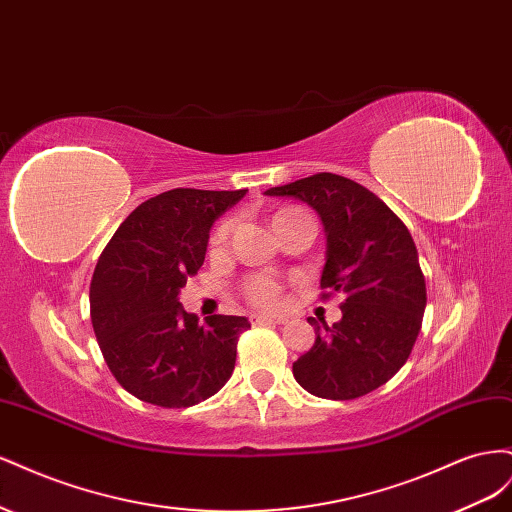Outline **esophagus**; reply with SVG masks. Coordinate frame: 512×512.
Listing matches in <instances>:
<instances>
[{
	"label": "esophagus",
	"mask_w": 512,
	"mask_h": 512,
	"mask_svg": "<svg viewBox=\"0 0 512 512\" xmlns=\"http://www.w3.org/2000/svg\"><path fill=\"white\" fill-rule=\"evenodd\" d=\"M250 322L254 327H260V324H284L286 318L284 316H267V314H252Z\"/></svg>",
	"instance_id": "1"
}]
</instances>
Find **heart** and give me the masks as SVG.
Returning <instances> with one entry per match:
<instances>
[{
    "mask_svg": "<svg viewBox=\"0 0 512 512\" xmlns=\"http://www.w3.org/2000/svg\"><path fill=\"white\" fill-rule=\"evenodd\" d=\"M301 215H305L301 209H294V207L280 209V211L273 215V226L282 224L286 220H292V218H301ZM228 230H230V224H222L218 230H215V235L211 239L213 250H220V247L226 243ZM245 292H247V297H250L254 303L273 305L277 301V297H280V286H277V282L271 280V277L260 275V277H254V280L247 282Z\"/></svg>",
    "mask_w": 512,
    "mask_h": 512,
    "instance_id": "1",
    "label": "heart"
}]
</instances>
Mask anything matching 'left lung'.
Listing matches in <instances>:
<instances>
[{
    "instance_id": "obj_1",
    "label": "left lung",
    "mask_w": 512,
    "mask_h": 512,
    "mask_svg": "<svg viewBox=\"0 0 512 512\" xmlns=\"http://www.w3.org/2000/svg\"><path fill=\"white\" fill-rule=\"evenodd\" d=\"M265 194L303 200L318 213L327 237L320 286L344 297L333 327L307 318L316 342L292 363L294 380L322 399L376 391L408 361L427 305L410 230L374 192L333 173Z\"/></svg>"
}]
</instances>
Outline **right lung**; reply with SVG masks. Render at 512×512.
<instances>
[{"instance_id": "obj_1", "label": "right lung", "mask_w": 512, "mask_h": 512, "mask_svg": "<svg viewBox=\"0 0 512 512\" xmlns=\"http://www.w3.org/2000/svg\"><path fill=\"white\" fill-rule=\"evenodd\" d=\"M247 190L177 188L138 205L121 222L91 277V324L108 369L141 401L190 408L232 376L243 316L198 324L179 292L205 262L213 222Z\"/></svg>"}]
</instances>
